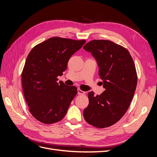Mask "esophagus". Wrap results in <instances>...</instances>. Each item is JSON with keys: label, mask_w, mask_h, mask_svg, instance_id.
I'll return each mask as SVG.
<instances>
[{"label": "esophagus", "mask_w": 157, "mask_h": 157, "mask_svg": "<svg viewBox=\"0 0 157 157\" xmlns=\"http://www.w3.org/2000/svg\"><path fill=\"white\" fill-rule=\"evenodd\" d=\"M77 94L78 95H84L85 94V91L81 90L80 89L78 88L77 89Z\"/></svg>", "instance_id": "obj_1"}]
</instances>
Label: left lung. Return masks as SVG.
I'll return each mask as SVG.
<instances>
[{
	"label": "left lung",
	"instance_id": "8db88e82",
	"mask_svg": "<svg viewBox=\"0 0 157 157\" xmlns=\"http://www.w3.org/2000/svg\"><path fill=\"white\" fill-rule=\"evenodd\" d=\"M83 48L96 59L105 89L99 95L88 93L84 120L95 127H109L120 120L131 105L137 85L136 67L127 48L111 41L91 40Z\"/></svg>",
	"mask_w": 157,
	"mask_h": 157
}]
</instances>
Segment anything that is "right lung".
Masks as SVG:
<instances>
[{"label":"right lung","mask_w":157,"mask_h":157,"mask_svg":"<svg viewBox=\"0 0 157 157\" xmlns=\"http://www.w3.org/2000/svg\"><path fill=\"white\" fill-rule=\"evenodd\" d=\"M86 40L52 37L29 52L21 73L25 99L31 114L44 124L60 121L77 94L76 86L58 82L67 62Z\"/></svg>","instance_id":"right-lung-1"}]
</instances>
